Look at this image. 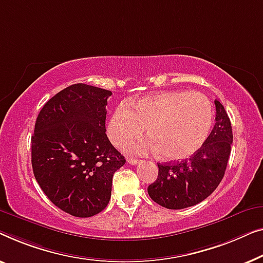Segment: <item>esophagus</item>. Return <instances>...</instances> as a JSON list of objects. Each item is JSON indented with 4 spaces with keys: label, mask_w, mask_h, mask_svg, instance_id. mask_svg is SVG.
<instances>
[{
    "label": "esophagus",
    "mask_w": 263,
    "mask_h": 263,
    "mask_svg": "<svg viewBox=\"0 0 263 263\" xmlns=\"http://www.w3.org/2000/svg\"><path fill=\"white\" fill-rule=\"evenodd\" d=\"M127 162L130 164H132V165H136V164H138L140 161L137 160V158H127Z\"/></svg>",
    "instance_id": "esophagus-1"
}]
</instances>
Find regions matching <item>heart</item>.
Here are the masks:
<instances>
[{
    "label": "heart",
    "mask_w": 263,
    "mask_h": 263,
    "mask_svg": "<svg viewBox=\"0 0 263 263\" xmlns=\"http://www.w3.org/2000/svg\"><path fill=\"white\" fill-rule=\"evenodd\" d=\"M212 123V105L205 95L167 91L118 106L110 116L108 136L114 145L123 146L146 126L150 138L130 143L127 150L135 154L155 151L164 160L177 161L200 149Z\"/></svg>",
    "instance_id": "1"
}]
</instances>
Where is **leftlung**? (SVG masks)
I'll use <instances>...</instances> for the list:
<instances>
[{
    "label": "left lung",
    "mask_w": 263,
    "mask_h": 263,
    "mask_svg": "<svg viewBox=\"0 0 263 263\" xmlns=\"http://www.w3.org/2000/svg\"><path fill=\"white\" fill-rule=\"evenodd\" d=\"M216 103V124L197 153L182 161L158 164V176L147 187L150 198L169 210L199 204L220 183L231 153L232 127L224 106Z\"/></svg>",
    "instance_id": "obj_1"
}]
</instances>
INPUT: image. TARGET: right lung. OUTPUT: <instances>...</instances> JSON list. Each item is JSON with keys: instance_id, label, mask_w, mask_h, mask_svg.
Returning a JSON list of instances; mask_svg holds the SVG:
<instances>
[{"instance_id": "right-lung-1", "label": "right lung", "mask_w": 263, "mask_h": 263, "mask_svg": "<svg viewBox=\"0 0 263 263\" xmlns=\"http://www.w3.org/2000/svg\"><path fill=\"white\" fill-rule=\"evenodd\" d=\"M112 91L77 83L47 101L32 136V168L51 202L87 218L108 205L113 174L125 157L106 135L107 99Z\"/></svg>"}]
</instances>
